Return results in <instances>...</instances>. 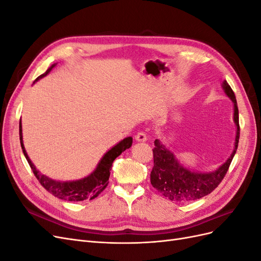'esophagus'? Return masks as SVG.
I'll return each mask as SVG.
<instances>
[{
	"label": "esophagus",
	"mask_w": 261,
	"mask_h": 261,
	"mask_svg": "<svg viewBox=\"0 0 261 261\" xmlns=\"http://www.w3.org/2000/svg\"><path fill=\"white\" fill-rule=\"evenodd\" d=\"M135 139H136L137 141H139V143H145V141H147V136H146L145 133L140 132V133H137V134H136Z\"/></svg>",
	"instance_id": "esophagus-1"
}]
</instances>
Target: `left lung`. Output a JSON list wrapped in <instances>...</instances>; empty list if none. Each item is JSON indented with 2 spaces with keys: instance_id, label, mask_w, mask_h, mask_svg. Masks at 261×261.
I'll list each match as a JSON object with an SVG mask.
<instances>
[{
  "instance_id": "obj_1",
  "label": "left lung",
  "mask_w": 261,
  "mask_h": 261,
  "mask_svg": "<svg viewBox=\"0 0 261 261\" xmlns=\"http://www.w3.org/2000/svg\"><path fill=\"white\" fill-rule=\"evenodd\" d=\"M222 88L226 96L234 105L233 120L236 125V136L234 149L228 159L220 167L211 172H197L185 168L175 154L165 147L159 139L154 140L153 169L150 173L151 185L170 200L177 202L193 201L207 196L218 187L225 176L228 167L236 153L240 139L239 108L232 88L224 81Z\"/></svg>"
}]
</instances>
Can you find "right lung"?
I'll use <instances>...</instances> for the list:
<instances>
[{"label":"right lung","instance_id":"add662e5","mask_svg":"<svg viewBox=\"0 0 261 261\" xmlns=\"http://www.w3.org/2000/svg\"><path fill=\"white\" fill-rule=\"evenodd\" d=\"M57 65V63L52 64L46 72L42 75L39 76L37 80L34 82H38L41 78L45 77L48 75L52 68ZM19 139H20V145L23 155L27 159L31 170H33L34 174L40 181V184L53 196L58 197L60 199L67 200V201H83L87 199H93L96 198L99 194L108 186L109 184V177H110V170L112 168V163L116 159V158L120 155L126 149L132 147L133 144V138L132 137H126L120 143H117L115 146H113L111 149L105 153V155L101 158V160L97 164V168L92 171V173L88 176H86L81 179L76 180H57L48 177L46 175L42 174V173L37 170L35 164L31 162L30 158L27 154V151L23 146V140H22V127H21V121L19 122Z\"/></svg>","mask_w":261,"mask_h":261}]
</instances>
